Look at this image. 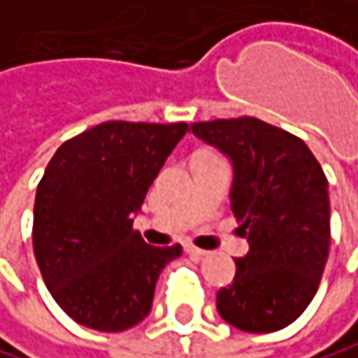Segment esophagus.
<instances>
[{
	"instance_id": "obj_1",
	"label": "esophagus",
	"mask_w": 358,
	"mask_h": 358,
	"mask_svg": "<svg viewBox=\"0 0 358 358\" xmlns=\"http://www.w3.org/2000/svg\"><path fill=\"white\" fill-rule=\"evenodd\" d=\"M185 252L189 254V256H195V258H203L208 252L206 250H199V248H195V245H185Z\"/></svg>"
}]
</instances>
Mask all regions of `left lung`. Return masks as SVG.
I'll use <instances>...</instances> for the list:
<instances>
[{"mask_svg":"<svg viewBox=\"0 0 358 358\" xmlns=\"http://www.w3.org/2000/svg\"><path fill=\"white\" fill-rule=\"evenodd\" d=\"M233 161L231 208L250 243L229 287L216 294L220 317L250 334L294 323L315 298L329 256V195L306 142L256 117L191 125Z\"/></svg>","mask_w":358,"mask_h":358,"instance_id":"1","label":"left lung"}]
</instances>
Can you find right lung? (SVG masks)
I'll use <instances>...</instances> for the list:
<instances>
[{
    "label": "right lung",
    "instance_id": "obj_1",
    "mask_svg": "<svg viewBox=\"0 0 358 358\" xmlns=\"http://www.w3.org/2000/svg\"><path fill=\"white\" fill-rule=\"evenodd\" d=\"M189 123L106 121L50 159L33 210V252L45 287L79 325L125 331L152 306L180 245L155 248L134 231L146 191Z\"/></svg>",
    "mask_w": 358,
    "mask_h": 358
}]
</instances>
